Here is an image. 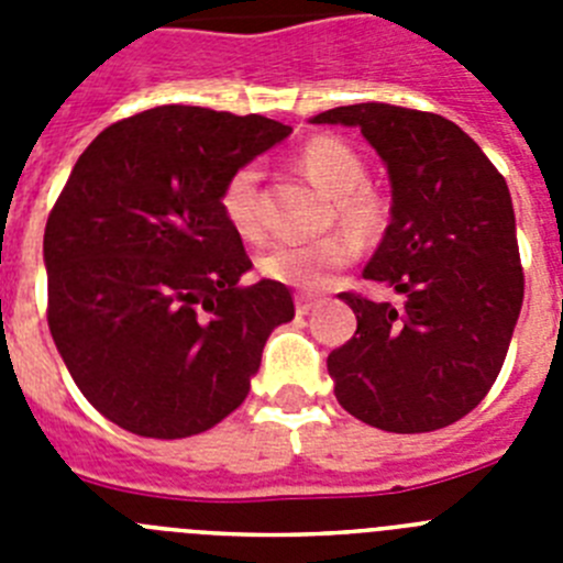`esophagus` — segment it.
<instances>
[{
	"label": "esophagus",
	"instance_id": "obj_1",
	"mask_svg": "<svg viewBox=\"0 0 563 563\" xmlns=\"http://www.w3.org/2000/svg\"><path fill=\"white\" fill-rule=\"evenodd\" d=\"M321 301V296H312V292H298L296 296V312L298 316H307V312L312 310V307Z\"/></svg>",
	"mask_w": 563,
	"mask_h": 563
}]
</instances>
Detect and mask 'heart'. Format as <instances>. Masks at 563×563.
<instances>
[{"mask_svg": "<svg viewBox=\"0 0 563 563\" xmlns=\"http://www.w3.org/2000/svg\"><path fill=\"white\" fill-rule=\"evenodd\" d=\"M298 168L307 180L332 197V217L361 242H372L389 220L383 194L366 183V163L350 143L338 137H312L298 148ZM220 208L228 225L245 239L262 233L258 168L239 166L228 174L220 191ZM352 235V236H353ZM351 236V238H352ZM349 233H324L307 242H276L258 256V271L273 282L318 290L330 285L332 273L355 258V240Z\"/></svg>", "mask_w": 563, "mask_h": 563, "instance_id": "b5f03b06", "label": "heart"}]
</instances>
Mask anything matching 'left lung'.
<instances>
[{"instance_id":"8db88e82","label":"left lung","mask_w":563,"mask_h":563,"mask_svg":"<svg viewBox=\"0 0 563 563\" xmlns=\"http://www.w3.org/2000/svg\"><path fill=\"white\" fill-rule=\"evenodd\" d=\"M312 123L357 126L389 168L391 222L363 278L402 296H338L357 318L355 335L327 357L338 402L395 434L445 429L499 377L525 298L505 177L434 112L352 103Z\"/></svg>"}]
</instances>
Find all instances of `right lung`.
I'll list each match as a JSON object with an SVG mask.
<instances>
[{"mask_svg": "<svg viewBox=\"0 0 563 563\" xmlns=\"http://www.w3.org/2000/svg\"><path fill=\"white\" fill-rule=\"evenodd\" d=\"M292 129L262 114L154 107L84 148L44 228L47 324L107 420L180 440L251 391L265 341L296 316L282 282L242 287L222 183Z\"/></svg>", "mask_w": 563, "mask_h": 563, "instance_id": "add662e5", "label": "right lung"}]
</instances>
